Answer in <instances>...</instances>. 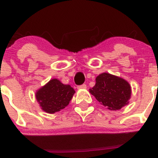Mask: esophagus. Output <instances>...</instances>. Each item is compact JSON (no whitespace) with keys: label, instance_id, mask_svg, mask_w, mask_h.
Instances as JSON below:
<instances>
[{"label":"esophagus","instance_id":"obj_1","mask_svg":"<svg viewBox=\"0 0 158 158\" xmlns=\"http://www.w3.org/2000/svg\"><path fill=\"white\" fill-rule=\"evenodd\" d=\"M77 89H86V85H85V84H82V85H78Z\"/></svg>","mask_w":158,"mask_h":158}]
</instances>
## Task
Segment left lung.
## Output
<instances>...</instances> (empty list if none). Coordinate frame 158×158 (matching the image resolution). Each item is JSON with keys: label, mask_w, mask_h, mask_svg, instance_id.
Segmentation results:
<instances>
[{"label": "left lung", "mask_w": 158, "mask_h": 158, "mask_svg": "<svg viewBox=\"0 0 158 158\" xmlns=\"http://www.w3.org/2000/svg\"><path fill=\"white\" fill-rule=\"evenodd\" d=\"M95 81L89 92L107 109L115 111L128 104L131 90L127 81L107 73L97 76Z\"/></svg>", "instance_id": "8db88e82"}]
</instances>
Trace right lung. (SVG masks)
<instances>
[{
    "instance_id": "obj_1",
    "label": "right lung",
    "mask_w": 158,
    "mask_h": 158,
    "mask_svg": "<svg viewBox=\"0 0 158 158\" xmlns=\"http://www.w3.org/2000/svg\"><path fill=\"white\" fill-rule=\"evenodd\" d=\"M74 93L75 90L69 85L54 79L36 92V98L41 109L53 114L67 106Z\"/></svg>"
}]
</instances>
